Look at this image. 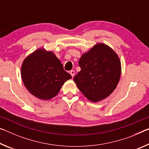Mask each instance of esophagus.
Here are the masks:
<instances>
[{
  "mask_svg": "<svg viewBox=\"0 0 149 149\" xmlns=\"http://www.w3.org/2000/svg\"><path fill=\"white\" fill-rule=\"evenodd\" d=\"M70 75H72V77H74V74H75V71H74V70H71V71H70Z\"/></svg>",
  "mask_w": 149,
  "mask_h": 149,
  "instance_id": "34e87169",
  "label": "esophagus"
}]
</instances>
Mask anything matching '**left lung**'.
<instances>
[{
    "mask_svg": "<svg viewBox=\"0 0 149 149\" xmlns=\"http://www.w3.org/2000/svg\"><path fill=\"white\" fill-rule=\"evenodd\" d=\"M81 71L74 78L78 89L93 102L101 101L116 88L122 66L118 55L108 45L99 42L83 54Z\"/></svg>",
    "mask_w": 149,
    "mask_h": 149,
    "instance_id": "left-lung-1",
    "label": "left lung"
}]
</instances>
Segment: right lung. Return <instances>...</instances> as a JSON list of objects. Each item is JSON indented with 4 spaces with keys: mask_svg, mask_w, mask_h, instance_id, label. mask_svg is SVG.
<instances>
[{
    "mask_svg": "<svg viewBox=\"0 0 149 149\" xmlns=\"http://www.w3.org/2000/svg\"><path fill=\"white\" fill-rule=\"evenodd\" d=\"M21 76L29 92L44 100L56 97L64 83L72 78L54 52L44 48L35 50L24 60Z\"/></svg>",
    "mask_w": 149,
    "mask_h": 149,
    "instance_id": "add662e5",
    "label": "right lung"
}]
</instances>
